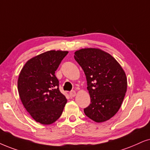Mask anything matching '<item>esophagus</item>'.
I'll use <instances>...</instances> for the list:
<instances>
[{"mask_svg":"<svg viewBox=\"0 0 150 150\" xmlns=\"http://www.w3.org/2000/svg\"><path fill=\"white\" fill-rule=\"evenodd\" d=\"M75 95H76V92H75V91H71L70 92V96H71V97H75Z\"/></svg>","mask_w":150,"mask_h":150,"instance_id":"esophagus-1","label":"esophagus"}]
</instances>
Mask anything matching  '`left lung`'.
I'll use <instances>...</instances> for the list:
<instances>
[{
	"instance_id": "obj_1",
	"label": "left lung",
	"mask_w": 150,
	"mask_h": 150,
	"mask_svg": "<svg viewBox=\"0 0 150 150\" xmlns=\"http://www.w3.org/2000/svg\"><path fill=\"white\" fill-rule=\"evenodd\" d=\"M75 61L86 77L91 104L85 115L96 122L111 118L121 107L127 88L124 70L115 58L98 48L77 50Z\"/></svg>"
}]
</instances>
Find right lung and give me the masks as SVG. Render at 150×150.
I'll list each match as a JSON object with an SVG mask.
<instances>
[{
  "label": "right lung",
  "mask_w": 150,
  "mask_h": 150,
  "mask_svg": "<svg viewBox=\"0 0 150 150\" xmlns=\"http://www.w3.org/2000/svg\"><path fill=\"white\" fill-rule=\"evenodd\" d=\"M68 53L47 51L28 60L21 71L18 79L21 100L32 117L41 124L55 122L67 102L54 73Z\"/></svg>",
  "instance_id": "right-lung-1"
}]
</instances>
